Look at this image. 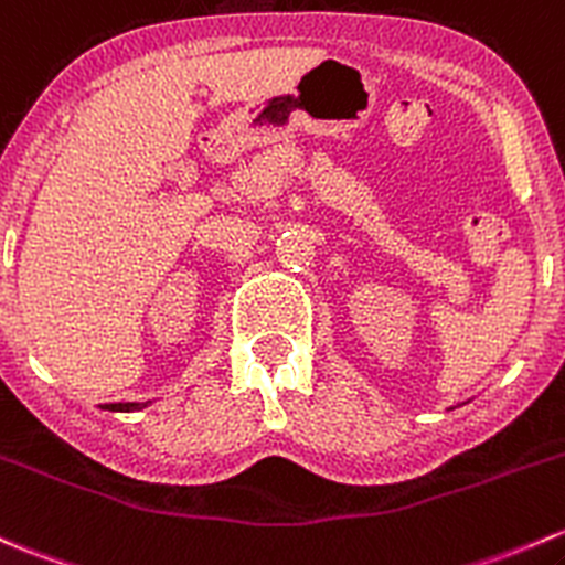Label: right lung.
<instances>
[{
    "mask_svg": "<svg viewBox=\"0 0 565 565\" xmlns=\"http://www.w3.org/2000/svg\"><path fill=\"white\" fill-rule=\"evenodd\" d=\"M148 403H105L103 408L105 412H140V408H146Z\"/></svg>",
    "mask_w": 565,
    "mask_h": 565,
    "instance_id": "obj_1",
    "label": "right lung"
}]
</instances>
